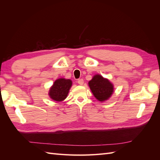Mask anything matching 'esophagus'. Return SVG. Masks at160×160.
Masks as SVG:
<instances>
[{"instance_id": "esophagus-1", "label": "esophagus", "mask_w": 160, "mask_h": 160, "mask_svg": "<svg viewBox=\"0 0 160 160\" xmlns=\"http://www.w3.org/2000/svg\"><path fill=\"white\" fill-rule=\"evenodd\" d=\"M77 83H78L80 85H83V83H84V81H83V79H79L78 81H77Z\"/></svg>"}]
</instances>
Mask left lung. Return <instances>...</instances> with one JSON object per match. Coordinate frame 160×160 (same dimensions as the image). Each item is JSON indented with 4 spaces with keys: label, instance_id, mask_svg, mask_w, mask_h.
I'll use <instances>...</instances> for the list:
<instances>
[{
    "label": "left lung",
    "instance_id": "left-lung-1",
    "mask_svg": "<svg viewBox=\"0 0 160 160\" xmlns=\"http://www.w3.org/2000/svg\"><path fill=\"white\" fill-rule=\"evenodd\" d=\"M88 84L94 97L100 102L108 100L114 92L113 84L99 74L95 75Z\"/></svg>",
    "mask_w": 160,
    "mask_h": 160
}]
</instances>
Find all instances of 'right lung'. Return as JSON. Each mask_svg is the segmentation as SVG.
<instances>
[{
  "label": "right lung",
  "instance_id": "1",
  "mask_svg": "<svg viewBox=\"0 0 160 160\" xmlns=\"http://www.w3.org/2000/svg\"><path fill=\"white\" fill-rule=\"evenodd\" d=\"M71 86L72 81L71 79L59 78L53 83L48 95L52 100L61 102L67 98Z\"/></svg>",
  "mask_w": 160,
  "mask_h": 160
}]
</instances>
